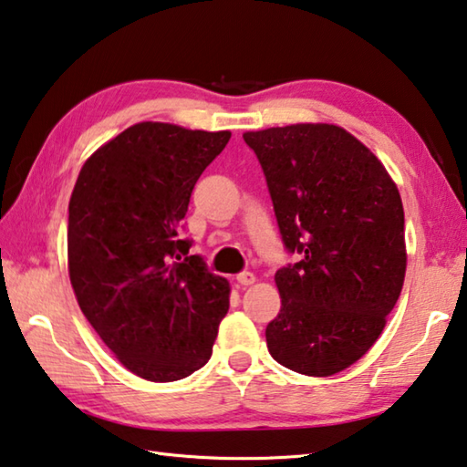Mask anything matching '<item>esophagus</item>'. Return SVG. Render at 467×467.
Listing matches in <instances>:
<instances>
[{
	"label": "esophagus",
	"mask_w": 467,
	"mask_h": 467,
	"mask_svg": "<svg viewBox=\"0 0 467 467\" xmlns=\"http://www.w3.org/2000/svg\"><path fill=\"white\" fill-rule=\"evenodd\" d=\"M236 282H239L241 285H251L253 282H255V275H253L251 271H241V274L236 275Z\"/></svg>",
	"instance_id": "obj_1"
}]
</instances>
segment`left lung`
<instances>
[{
  "label": "left lung",
  "instance_id": "8db88e82",
  "mask_svg": "<svg viewBox=\"0 0 467 467\" xmlns=\"http://www.w3.org/2000/svg\"><path fill=\"white\" fill-rule=\"evenodd\" d=\"M265 175L279 234L300 261L277 269L267 349L304 376H333L368 353L406 274L404 208L366 145L335 124L244 132Z\"/></svg>",
  "mask_w": 467,
  "mask_h": 467
}]
</instances>
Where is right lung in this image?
I'll list each match as a JSON object with an SVG mask.
<instances>
[{
	"instance_id": "1",
	"label": "right lung",
	"mask_w": 467,
	"mask_h": 467,
	"mask_svg": "<svg viewBox=\"0 0 467 467\" xmlns=\"http://www.w3.org/2000/svg\"><path fill=\"white\" fill-rule=\"evenodd\" d=\"M231 132L140 122L81 167L67 255L79 308L126 369L175 381L204 368L228 282L180 239L192 190Z\"/></svg>"
}]
</instances>
